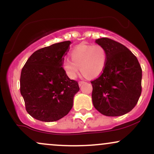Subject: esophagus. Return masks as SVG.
I'll list each match as a JSON object with an SVG mask.
<instances>
[{"mask_svg": "<svg viewBox=\"0 0 154 154\" xmlns=\"http://www.w3.org/2000/svg\"><path fill=\"white\" fill-rule=\"evenodd\" d=\"M84 83H85L84 81H79V85L81 86L82 84H84Z\"/></svg>", "mask_w": 154, "mask_h": 154, "instance_id": "1", "label": "esophagus"}]
</instances>
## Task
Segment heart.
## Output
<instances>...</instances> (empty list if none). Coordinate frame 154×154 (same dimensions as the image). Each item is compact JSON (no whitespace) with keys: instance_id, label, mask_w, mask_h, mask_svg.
I'll list each match as a JSON object with an SVG mask.
<instances>
[{"instance_id":"b5f03b06","label":"heart","mask_w":154,"mask_h":154,"mask_svg":"<svg viewBox=\"0 0 154 154\" xmlns=\"http://www.w3.org/2000/svg\"><path fill=\"white\" fill-rule=\"evenodd\" d=\"M72 60L65 59L62 66L69 78L74 79L78 75L79 68L85 76L97 77L101 75L107 61L105 48L100 45L80 44L72 51Z\"/></svg>"}]
</instances>
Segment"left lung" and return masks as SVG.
<instances>
[{
    "label": "left lung",
    "mask_w": 154,
    "mask_h": 154,
    "mask_svg": "<svg viewBox=\"0 0 154 154\" xmlns=\"http://www.w3.org/2000/svg\"><path fill=\"white\" fill-rule=\"evenodd\" d=\"M95 43L105 48L107 61L98 78L91 81L93 106L108 116H122L135 106L142 92V69L127 47L103 38Z\"/></svg>",
    "instance_id": "1"
}]
</instances>
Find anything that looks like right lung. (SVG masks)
Returning a JSON list of instances; mask_svg holds the SVG:
<instances>
[{"label": "right lung", "instance_id": "obj_1", "mask_svg": "<svg viewBox=\"0 0 154 154\" xmlns=\"http://www.w3.org/2000/svg\"><path fill=\"white\" fill-rule=\"evenodd\" d=\"M71 41L43 48L31 55L23 66L20 92L28 114L42 122H55L66 116L79 91L77 81L67 77L62 67Z\"/></svg>", "mask_w": 154, "mask_h": 154}]
</instances>
